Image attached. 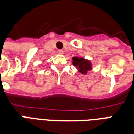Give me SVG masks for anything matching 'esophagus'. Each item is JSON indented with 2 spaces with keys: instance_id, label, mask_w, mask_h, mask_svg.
Instances as JSON below:
<instances>
[{
  "instance_id": "34e87169",
  "label": "esophagus",
  "mask_w": 134,
  "mask_h": 134,
  "mask_svg": "<svg viewBox=\"0 0 134 134\" xmlns=\"http://www.w3.org/2000/svg\"><path fill=\"white\" fill-rule=\"evenodd\" d=\"M58 53H60V54H63V53H64V51H63V49H59Z\"/></svg>"
}]
</instances>
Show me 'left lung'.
<instances>
[{
  "mask_svg": "<svg viewBox=\"0 0 134 134\" xmlns=\"http://www.w3.org/2000/svg\"><path fill=\"white\" fill-rule=\"evenodd\" d=\"M72 59H73V65L76 67H77L79 72L81 74H86L88 70L91 69V65L88 60H86L81 58H79L76 57H74Z\"/></svg>",
  "mask_w": 134,
  "mask_h": 134,
  "instance_id": "1",
  "label": "left lung"
}]
</instances>
